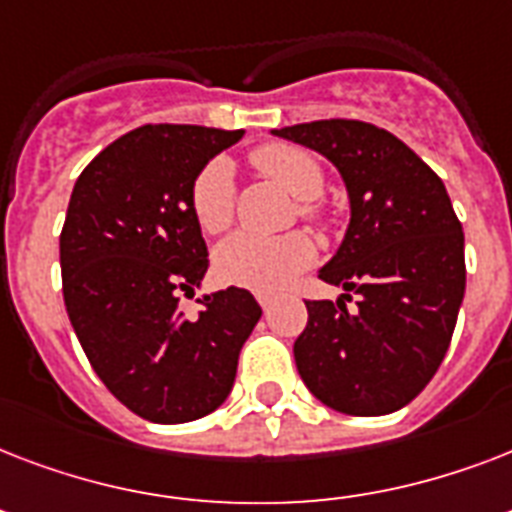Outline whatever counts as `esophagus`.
Masks as SVG:
<instances>
[{
    "label": "esophagus",
    "mask_w": 512,
    "mask_h": 512,
    "mask_svg": "<svg viewBox=\"0 0 512 512\" xmlns=\"http://www.w3.org/2000/svg\"><path fill=\"white\" fill-rule=\"evenodd\" d=\"M257 303L263 305V311H271L273 297H271V295H257Z\"/></svg>",
    "instance_id": "obj_1"
}]
</instances>
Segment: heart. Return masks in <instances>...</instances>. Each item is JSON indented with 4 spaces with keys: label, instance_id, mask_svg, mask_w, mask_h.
Masks as SVG:
<instances>
[{
    "label": "heart",
    "instance_id": "1",
    "mask_svg": "<svg viewBox=\"0 0 512 512\" xmlns=\"http://www.w3.org/2000/svg\"><path fill=\"white\" fill-rule=\"evenodd\" d=\"M252 164L300 199V215L319 220V199L324 191V170L308 151L289 143H268L252 154ZM233 167L228 159L212 162L193 177L191 212L193 220L204 233H223L233 220ZM316 257L313 241L303 233L287 236H252L236 233L215 249L217 279L233 287L252 289L260 295H273L287 289L297 273H303Z\"/></svg>",
    "mask_w": 512,
    "mask_h": 512
}]
</instances>
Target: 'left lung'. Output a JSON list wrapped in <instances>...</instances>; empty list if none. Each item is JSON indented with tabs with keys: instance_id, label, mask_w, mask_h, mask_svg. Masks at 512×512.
<instances>
[{
	"instance_id": "obj_1",
	"label": "left lung",
	"mask_w": 512,
	"mask_h": 512,
	"mask_svg": "<svg viewBox=\"0 0 512 512\" xmlns=\"http://www.w3.org/2000/svg\"><path fill=\"white\" fill-rule=\"evenodd\" d=\"M271 132L327 156L350 201L345 239L319 271L345 295L305 303L297 372L335 412H396L433 380L465 297L452 199L412 148L374 124L324 119ZM350 294L357 305L348 312Z\"/></svg>"
}]
</instances>
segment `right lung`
Listing matches in <instances>:
<instances>
[{
    "instance_id": "right-lung-1",
    "label": "right lung",
    "mask_w": 512,
    "mask_h": 512,
    "mask_svg": "<svg viewBox=\"0 0 512 512\" xmlns=\"http://www.w3.org/2000/svg\"><path fill=\"white\" fill-rule=\"evenodd\" d=\"M244 130L146 124L103 148L76 180L60 233L68 319L92 369L148 422L199 420L223 404L263 311L247 289L177 303L209 268L191 183Z\"/></svg>"
}]
</instances>
